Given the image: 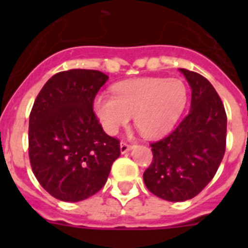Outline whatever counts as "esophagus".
<instances>
[{
	"label": "esophagus",
	"mask_w": 248,
	"mask_h": 248,
	"mask_svg": "<svg viewBox=\"0 0 248 248\" xmlns=\"http://www.w3.org/2000/svg\"><path fill=\"white\" fill-rule=\"evenodd\" d=\"M132 148L131 144H128L127 141H121V153H126Z\"/></svg>",
	"instance_id": "obj_1"
}]
</instances>
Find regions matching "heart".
<instances>
[{"instance_id": "heart-1", "label": "heart", "mask_w": 248, "mask_h": 248, "mask_svg": "<svg viewBox=\"0 0 248 248\" xmlns=\"http://www.w3.org/2000/svg\"><path fill=\"white\" fill-rule=\"evenodd\" d=\"M188 100L184 82L179 78H139L118 83L113 96L99 95L93 109L108 134H117L130 116L147 138H157L176 124Z\"/></svg>"}]
</instances>
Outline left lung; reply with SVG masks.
Masks as SVG:
<instances>
[{"mask_svg": "<svg viewBox=\"0 0 248 248\" xmlns=\"http://www.w3.org/2000/svg\"><path fill=\"white\" fill-rule=\"evenodd\" d=\"M180 71L192 89L190 112L171 134L151 144L153 161L143 175L149 192L171 202L200 194L227 147V113L219 93L200 73Z\"/></svg>", "mask_w": 248, "mask_h": 248, "instance_id": "1", "label": "left lung"}]
</instances>
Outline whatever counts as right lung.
Segmentation results:
<instances>
[{"label":"right lung","instance_id":"right-lung-1","mask_svg":"<svg viewBox=\"0 0 248 248\" xmlns=\"http://www.w3.org/2000/svg\"><path fill=\"white\" fill-rule=\"evenodd\" d=\"M108 76L69 69L48 79L29 114L28 153L34 176L56 200L78 202L100 190L121 155L120 140L107 135L93 100Z\"/></svg>","mask_w":248,"mask_h":248}]
</instances>
